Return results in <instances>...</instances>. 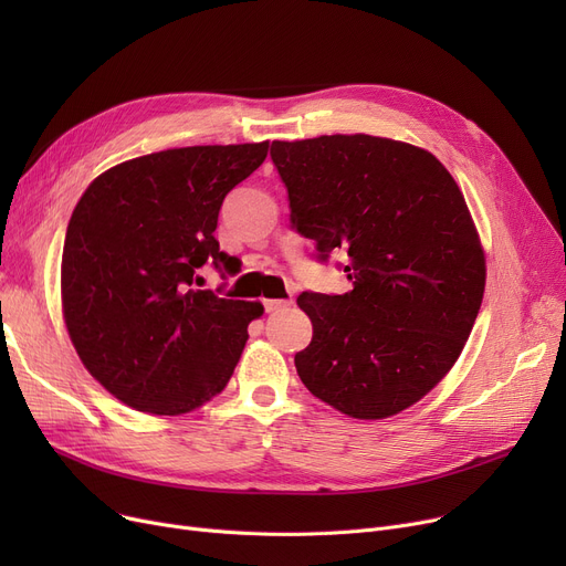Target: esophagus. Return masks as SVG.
I'll return each instance as SVG.
<instances>
[{
  "instance_id": "1",
  "label": "esophagus",
  "mask_w": 566,
  "mask_h": 566,
  "mask_svg": "<svg viewBox=\"0 0 566 566\" xmlns=\"http://www.w3.org/2000/svg\"><path fill=\"white\" fill-rule=\"evenodd\" d=\"M289 305H291V301H280V298H268V301H263V307H265L268 314L280 312V310H284V307H289Z\"/></svg>"
}]
</instances>
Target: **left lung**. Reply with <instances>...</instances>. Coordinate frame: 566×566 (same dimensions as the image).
<instances>
[{"instance_id":"1","label":"left lung","mask_w":566,"mask_h":566,"mask_svg":"<svg viewBox=\"0 0 566 566\" xmlns=\"http://www.w3.org/2000/svg\"><path fill=\"white\" fill-rule=\"evenodd\" d=\"M291 224L318 261L346 254L353 289L303 291L312 342L305 388L348 418L382 420L420 401L461 355L486 263L452 174L424 148L371 135L273 142Z\"/></svg>"}]
</instances>
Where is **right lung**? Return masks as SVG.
Segmentation results:
<instances>
[{
    "mask_svg": "<svg viewBox=\"0 0 566 566\" xmlns=\"http://www.w3.org/2000/svg\"><path fill=\"white\" fill-rule=\"evenodd\" d=\"M265 156L268 142L167 148L107 169L80 197L62 256L64 318L82 365L118 401L181 415L224 390L263 305L192 282L206 263L233 273L218 213Z\"/></svg>",
    "mask_w": 566,
    "mask_h": 566,
    "instance_id": "right-lung-1",
    "label": "right lung"
}]
</instances>
